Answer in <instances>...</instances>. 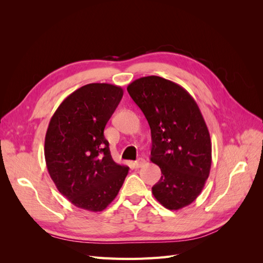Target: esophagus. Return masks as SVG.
<instances>
[{
	"label": "esophagus",
	"instance_id": "34e87169",
	"mask_svg": "<svg viewBox=\"0 0 263 263\" xmlns=\"http://www.w3.org/2000/svg\"><path fill=\"white\" fill-rule=\"evenodd\" d=\"M145 162H146V160L144 158H138L136 161L134 162V165H135V168H140V166H142L145 164Z\"/></svg>",
	"mask_w": 263,
	"mask_h": 263
}]
</instances>
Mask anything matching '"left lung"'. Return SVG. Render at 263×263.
Here are the masks:
<instances>
[{
    "instance_id": "left-lung-1",
    "label": "left lung",
    "mask_w": 263,
    "mask_h": 263,
    "mask_svg": "<svg viewBox=\"0 0 263 263\" xmlns=\"http://www.w3.org/2000/svg\"><path fill=\"white\" fill-rule=\"evenodd\" d=\"M127 91L147 118L150 160L161 169L154 196L168 210L190 205L202 192L212 164L210 133L196 102L179 84L157 76L137 79Z\"/></svg>"
}]
</instances>
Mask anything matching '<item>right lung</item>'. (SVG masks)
Here are the masks:
<instances>
[{
	"instance_id": "add662e5",
	"label": "right lung",
	"mask_w": 263,
	"mask_h": 263,
	"mask_svg": "<svg viewBox=\"0 0 263 263\" xmlns=\"http://www.w3.org/2000/svg\"><path fill=\"white\" fill-rule=\"evenodd\" d=\"M121 86L83 85L52 115L45 138L47 169L59 192L79 209L101 212L113 202L129 168L116 163L104 128L123 98Z\"/></svg>"
}]
</instances>
